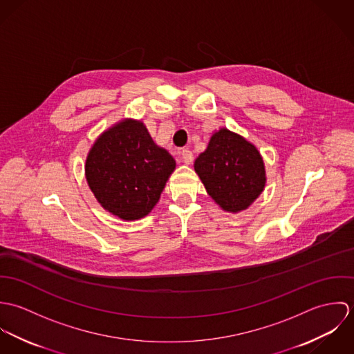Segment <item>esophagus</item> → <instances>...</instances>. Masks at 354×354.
<instances>
[{
	"instance_id": "1",
	"label": "esophagus",
	"mask_w": 354,
	"mask_h": 354,
	"mask_svg": "<svg viewBox=\"0 0 354 354\" xmlns=\"http://www.w3.org/2000/svg\"><path fill=\"white\" fill-rule=\"evenodd\" d=\"M181 158H183V160L185 162V163H191L192 160H194V153L191 150H188V149H185V150H183L181 151Z\"/></svg>"
}]
</instances>
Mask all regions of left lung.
<instances>
[{"label": "left lung", "instance_id": "1", "mask_svg": "<svg viewBox=\"0 0 354 354\" xmlns=\"http://www.w3.org/2000/svg\"><path fill=\"white\" fill-rule=\"evenodd\" d=\"M195 170L207 194L230 212L248 208L266 185L260 152L225 128L211 136L207 150L195 160Z\"/></svg>", "mask_w": 354, "mask_h": 354}]
</instances>
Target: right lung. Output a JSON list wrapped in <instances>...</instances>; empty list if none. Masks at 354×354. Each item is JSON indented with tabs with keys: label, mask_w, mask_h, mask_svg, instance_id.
I'll return each mask as SVG.
<instances>
[{
	"label": "right lung",
	"mask_w": 354,
	"mask_h": 354,
	"mask_svg": "<svg viewBox=\"0 0 354 354\" xmlns=\"http://www.w3.org/2000/svg\"><path fill=\"white\" fill-rule=\"evenodd\" d=\"M173 156L152 142L140 121L103 132L86 160L87 183L102 207L125 221L146 216L173 173Z\"/></svg>",
	"instance_id": "obj_1"
}]
</instances>
